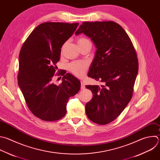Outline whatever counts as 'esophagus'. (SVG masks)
Returning <instances> with one entry per match:
<instances>
[{"label": "esophagus", "instance_id": "esophagus-1", "mask_svg": "<svg viewBox=\"0 0 160 160\" xmlns=\"http://www.w3.org/2000/svg\"><path fill=\"white\" fill-rule=\"evenodd\" d=\"M85 88V87L84 83H83V82L81 81V89H84Z\"/></svg>", "mask_w": 160, "mask_h": 160}]
</instances>
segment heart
<instances>
[{"instance_id":"b5f03b06","label":"heart","mask_w":160,"mask_h":160,"mask_svg":"<svg viewBox=\"0 0 160 160\" xmlns=\"http://www.w3.org/2000/svg\"><path fill=\"white\" fill-rule=\"evenodd\" d=\"M77 42L79 47L81 48L87 46H92L90 41L85 37H79L77 39ZM66 43L62 46V49L65 47ZM88 68V63L87 62H74L68 65V69L70 73L77 77H82L86 73Z\"/></svg>"}]
</instances>
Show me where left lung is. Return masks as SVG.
Segmentation results:
<instances>
[{"label": "left lung", "mask_w": 160, "mask_h": 160, "mask_svg": "<svg viewBox=\"0 0 160 160\" xmlns=\"http://www.w3.org/2000/svg\"><path fill=\"white\" fill-rule=\"evenodd\" d=\"M84 33L97 47L88 76L103 83L86 85L93 97L86 103L87 117L92 122L108 124L114 121L130 102L138 72L134 45L124 29L114 21L83 22L76 31Z\"/></svg>", "instance_id": "left-lung-1"}]
</instances>
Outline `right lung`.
I'll list each match as a JSON object with an SVG mask.
<instances>
[{
	"instance_id": "add662e5",
	"label": "right lung",
	"mask_w": 160,
	"mask_h": 160,
	"mask_svg": "<svg viewBox=\"0 0 160 160\" xmlns=\"http://www.w3.org/2000/svg\"><path fill=\"white\" fill-rule=\"evenodd\" d=\"M78 23L48 22L38 26L24 41L19 57L18 85L29 111L44 121H54L67 113L68 98L78 92L80 82L63 74L60 85L52 83L61 48Z\"/></svg>"
}]
</instances>
